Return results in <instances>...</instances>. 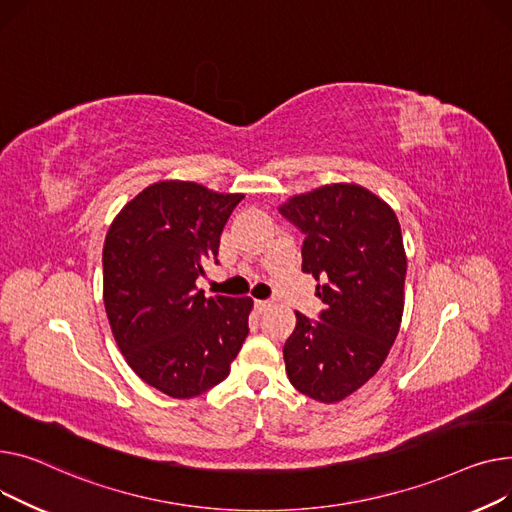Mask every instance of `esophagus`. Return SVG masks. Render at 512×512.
<instances>
[{"label":"esophagus","mask_w":512,"mask_h":512,"mask_svg":"<svg viewBox=\"0 0 512 512\" xmlns=\"http://www.w3.org/2000/svg\"><path fill=\"white\" fill-rule=\"evenodd\" d=\"M254 306H256V310H258V314H264V312H266L270 306H273V304H270L268 299H256Z\"/></svg>","instance_id":"obj_1"}]
</instances>
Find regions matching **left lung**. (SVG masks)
Here are the masks:
<instances>
[{
    "mask_svg": "<svg viewBox=\"0 0 512 512\" xmlns=\"http://www.w3.org/2000/svg\"><path fill=\"white\" fill-rule=\"evenodd\" d=\"M279 213L306 235L302 270L318 281L324 304L318 320L295 312L285 370L302 395L337 403L380 370L399 335L407 275L401 225L393 208L355 184L293 196Z\"/></svg>",
    "mask_w": 512,
    "mask_h": 512,
    "instance_id": "obj_1",
    "label": "left lung"
}]
</instances>
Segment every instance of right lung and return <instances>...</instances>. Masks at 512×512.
Wrapping results in <instances>:
<instances>
[{"mask_svg": "<svg viewBox=\"0 0 512 512\" xmlns=\"http://www.w3.org/2000/svg\"><path fill=\"white\" fill-rule=\"evenodd\" d=\"M242 194L194 182L142 190L111 223L103 299L130 368L173 399H192L229 376L250 328V297H204L196 279L217 260L221 233Z\"/></svg>", "mask_w": 512, "mask_h": 512, "instance_id": "1", "label": "right lung"}]
</instances>
